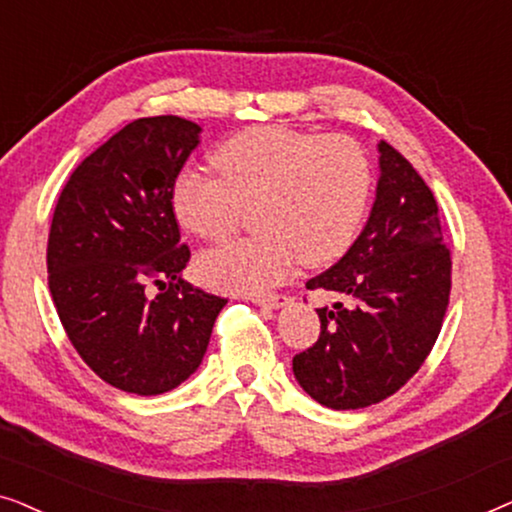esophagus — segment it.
I'll return each instance as SVG.
<instances>
[{
	"mask_svg": "<svg viewBox=\"0 0 512 512\" xmlns=\"http://www.w3.org/2000/svg\"><path fill=\"white\" fill-rule=\"evenodd\" d=\"M251 300H254V303L261 305V307H270V310H277V307L289 303V296H284V293H270V296H256Z\"/></svg>",
	"mask_w": 512,
	"mask_h": 512,
	"instance_id": "obj_1",
	"label": "esophagus"
}]
</instances>
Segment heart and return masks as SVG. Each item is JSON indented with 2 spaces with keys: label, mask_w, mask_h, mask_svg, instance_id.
Returning a JSON list of instances; mask_svg holds the SVG:
<instances>
[{
  "label": "heart",
  "mask_w": 512,
  "mask_h": 512,
  "mask_svg": "<svg viewBox=\"0 0 512 512\" xmlns=\"http://www.w3.org/2000/svg\"><path fill=\"white\" fill-rule=\"evenodd\" d=\"M219 177L184 170L172 184L179 223L219 242L254 207L244 237L207 251L202 282L230 293H265L298 263L326 265L352 247L373 188L368 156L352 139L256 125L228 137L214 153Z\"/></svg>",
  "instance_id": "obj_1"
}]
</instances>
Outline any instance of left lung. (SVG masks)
I'll use <instances>...</instances> for the list:
<instances>
[{
	"label": "left lung",
	"instance_id": "8db88e82",
	"mask_svg": "<svg viewBox=\"0 0 512 512\" xmlns=\"http://www.w3.org/2000/svg\"><path fill=\"white\" fill-rule=\"evenodd\" d=\"M366 228L310 291L347 298L317 310L319 340L293 356L314 401L359 410L396 394L431 354L450 303L452 258L438 205L415 167L387 142Z\"/></svg>",
	"mask_w": 512,
	"mask_h": 512
}]
</instances>
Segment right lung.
<instances>
[{
	"mask_svg": "<svg viewBox=\"0 0 512 512\" xmlns=\"http://www.w3.org/2000/svg\"><path fill=\"white\" fill-rule=\"evenodd\" d=\"M200 132L179 116L137 118L76 167L53 212L46 265L62 328L86 366L128 394L188 380L228 303L181 279L191 249L170 193Z\"/></svg>",
	"mask_w": 512,
	"mask_h": 512,
	"instance_id": "obj_1",
	"label": "right lung"
}]
</instances>
